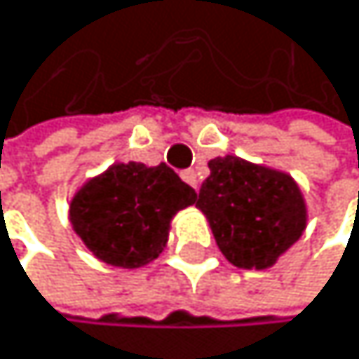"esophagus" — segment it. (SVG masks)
<instances>
[{"instance_id":"obj_1","label":"esophagus","mask_w":359,"mask_h":359,"mask_svg":"<svg viewBox=\"0 0 359 359\" xmlns=\"http://www.w3.org/2000/svg\"><path fill=\"white\" fill-rule=\"evenodd\" d=\"M181 176H183V181H185L187 185H191V187L198 191V187H201V181H198V176H196L194 170H185V172H181Z\"/></svg>"}]
</instances>
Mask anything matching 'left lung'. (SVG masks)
<instances>
[{"label": "left lung", "instance_id": "8db88e82", "mask_svg": "<svg viewBox=\"0 0 359 359\" xmlns=\"http://www.w3.org/2000/svg\"><path fill=\"white\" fill-rule=\"evenodd\" d=\"M201 209L224 257L238 268L264 270L277 262L305 229V203L292 176L252 165L238 156L209 161Z\"/></svg>", "mask_w": 359, "mask_h": 359}]
</instances>
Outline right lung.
I'll return each mask as SVG.
<instances>
[{"label": "right lung", "mask_w": 359, "mask_h": 359, "mask_svg": "<svg viewBox=\"0 0 359 359\" xmlns=\"http://www.w3.org/2000/svg\"><path fill=\"white\" fill-rule=\"evenodd\" d=\"M196 203V191L165 163H115L72 201L69 220L97 259L139 268L163 250L170 220Z\"/></svg>", "instance_id": "obj_1"}]
</instances>
